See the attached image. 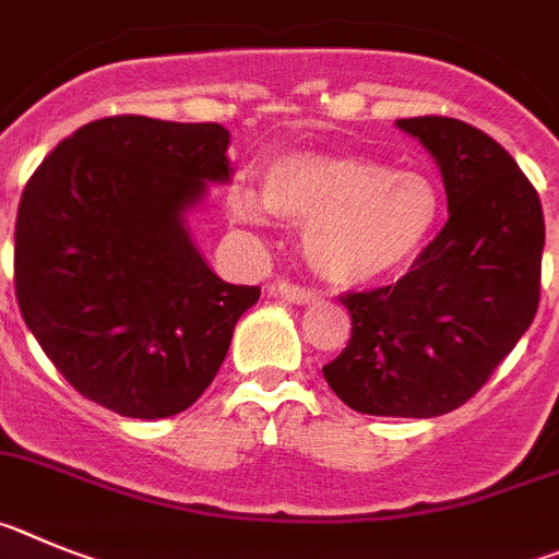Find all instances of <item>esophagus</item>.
<instances>
[{"label":"esophagus","mask_w":559,"mask_h":559,"mask_svg":"<svg viewBox=\"0 0 559 559\" xmlns=\"http://www.w3.org/2000/svg\"><path fill=\"white\" fill-rule=\"evenodd\" d=\"M270 295H275V298H284L286 304H298V306L314 304V300H317L314 289H306V286L289 284V281H281L278 286H273V289H270Z\"/></svg>","instance_id":"34e87169"}]
</instances>
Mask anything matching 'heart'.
Here are the masks:
<instances>
[{
  "label": "heart",
  "instance_id": "heart-1",
  "mask_svg": "<svg viewBox=\"0 0 559 559\" xmlns=\"http://www.w3.org/2000/svg\"><path fill=\"white\" fill-rule=\"evenodd\" d=\"M261 203L275 217L306 225V259L314 273L340 286L404 270L429 245L442 217V192L429 175L367 155L281 158L261 180ZM234 214L261 223L259 203L248 192L234 194Z\"/></svg>",
  "mask_w": 559,
  "mask_h": 559
}]
</instances>
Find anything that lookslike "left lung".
<instances>
[{
  "mask_svg": "<svg viewBox=\"0 0 559 559\" xmlns=\"http://www.w3.org/2000/svg\"><path fill=\"white\" fill-rule=\"evenodd\" d=\"M395 124L437 160L449 223L404 278L340 295L354 329L323 376L365 415L437 417L474 399L535 320L546 228L535 186L479 128Z\"/></svg>",
  "mask_w": 559,
  "mask_h": 559,
  "instance_id": "1",
  "label": "left lung"
}]
</instances>
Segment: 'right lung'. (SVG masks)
I'll return each instance as SVG.
<instances>
[{
  "instance_id": "right-lung-1",
  "label": "right lung",
  "mask_w": 559,
  "mask_h": 559,
  "mask_svg": "<svg viewBox=\"0 0 559 559\" xmlns=\"http://www.w3.org/2000/svg\"><path fill=\"white\" fill-rule=\"evenodd\" d=\"M228 142L217 122L97 119L24 186L19 309L63 379L105 409L144 420L189 409L259 300V286L214 275L183 219L234 175Z\"/></svg>"
}]
</instances>
